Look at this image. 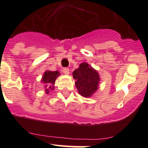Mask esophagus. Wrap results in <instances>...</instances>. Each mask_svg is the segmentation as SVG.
Returning a JSON list of instances; mask_svg holds the SVG:
<instances>
[{
  "mask_svg": "<svg viewBox=\"0 0 148 148\" xmlns=\"http://www.w3.org/2000/svg\"><path fill=\"white\" fill-rule=\"evenodd\" d=\"M63 72L65 74H69V68H64L63 69Z\"/></svg>",
  "mask_w": 148,
  "mask_h": 148,
  "instance_id": "obj_1",
  "label": "esophagus"
}]
</instances>
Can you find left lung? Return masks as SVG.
Instances as JSON below:
<instances>
[{
    "instance_id": "1",
    "label": "left lung",
    "mask_w": 148,
    "mask_h": 148,
    "mask_svg": "<svg viewBox=\"0 0 148 148\" xmlns=\"http://www.w3.org/2000/svg\"><path fill=\"white\" fill-rule=\"evenodd\" d=\"M73 77L76 79L75 85L79 93L84 97H90L98 89L100 80L99 74L88 64H81L73 72Z\"/></svg>"
}]
</instances>
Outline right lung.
<instances>
[{
    "label": "right lung",
    "mask_w": 148,
    "mask_h": 148,
    "mask_svg": "<svg viewBox=\"0 0 148 148\" xmlns=\"http://www.w3.org/2000/svg\"><path fill=\"white\" fill-rule=\"evenodd\" d=\"M59 75V71H46L44 73V76L42 78V82H44L45 84L46 93H49V89H53V87L52 85L55 83L56 79L57 78L58 76Z\"/></svg>",
    "instance_id": "right-lung-1"
}]
</instances>
